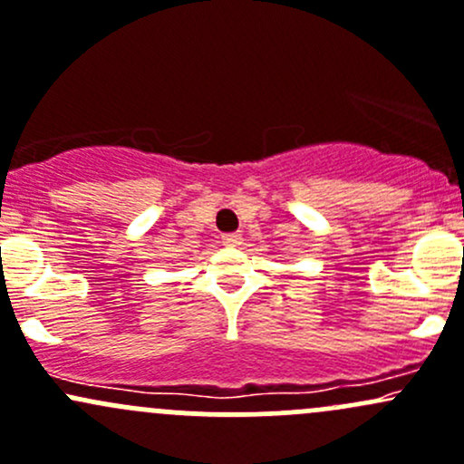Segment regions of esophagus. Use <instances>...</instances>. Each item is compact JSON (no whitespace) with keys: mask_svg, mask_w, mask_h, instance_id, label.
Masks as SVG:
<instances>
[{"mask_svg":"<svg viewBox=\"0 0 464 464\" xmlns=\"http://www.w3.org/2000/svg\"><path fill=\"white\" fill-rule=\"evenodd\" d=\"M221 243L226 247H238L243 243V237H241V234H223Z\"/></svg>","mask_w":464,"mask_h":464,"instance_id":"1","label":"esophagus"}]
</instances>
